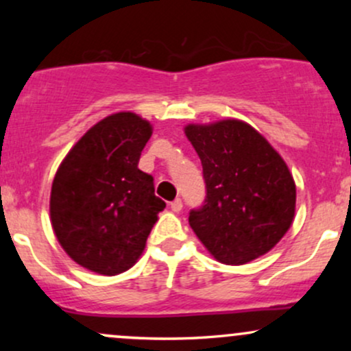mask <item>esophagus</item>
Instances as JSON below:
<instances>
[{
	"label": "esophagus",
	"mask_w": 351,
	"mask_h": 351,
	"mask_svg": "<svg viewBox=\"0 0 351 351\" xmlns=\"http://www.w3.org/2000/svg\"><path fill=\"white\" fill-rule=\"evenodd\" d=\"M171 209L175 213H180L181 209H183V203H181L180 198H176L175 201H171Z\"/></svg>",
	"instance_id": "1"
}]
</instances>
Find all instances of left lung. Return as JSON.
<instances>
[{
    "instance_id": "8db88e82",
    "label": "left lung",
    "mask_w": 351,
    "mask_h": 351,
    "mask_svg": "<svg viewBox=\"0 0 351 351\" xmlns=\"http://www.w3.org/2000/svg\"><path fill=\"white\" fill-rule=\"evenodd\" d=\"M184 134L206 183V199L189 211V226L223 264H247L264 256L295 216V183L287 165L243 120L189 123Z\"/></svg>"
}]
</instances>
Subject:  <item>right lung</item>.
<instances>
[{
  "instance_id": "add662e5",
  "label": "right lung",
  "mask_w": 351,
  "mask_h": 351,
  "mask_svg": "<svg viewBox=\"0 0 351 351\" xmlns=\"http://www.w3.org/2000/svg\"><path fill=\"white\" fill-rule=\"evenodd\" d=\"M152 125L134 112L112 114L88 128L56 173L51 224L72 261L117 276L142 256L158 213L153 176L138 170Z\"/></svg>"
}]
</instances>
